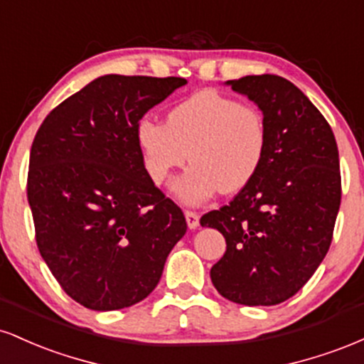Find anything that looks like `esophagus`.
<instances>
[{
  "label": "esophagus",
  "instance_id": "1",
  "mask_svg": "<svg viewBox=\"0 0 364 364\" xmlns=\"http://www.w3.org/2000/svg\"><path fill=\"white\" fill-rule=\"evenodd\" d=\"M185 217H186V223H188V228L190 229H196L200 224V215L196 214L193 210H186L185 212Z\"/></svg>",
  "mask_w": 364,
  "mask_h": 364
}]
</instances>
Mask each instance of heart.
Returning a JSON list of instances; mask_svg holds the SVG:
<instances>
[{"instance_id":"heart-1","label":"heart","mask_w":364,"mask_h":364,"mask_svg":"<svg viewBox=\"0 0 364 364\" xmlns=\"http://www.w3.org/2000/svg\"><path fill=\"white\" fill-rule=\"evenodd\" d=\"M136 144L156 185L191 162L173 191L188 205H198L217 191L236 193L252 183L267 154V124L262 111L212 90L176 104L166 123L144 118Z\"/></svg>"}]
</instances>
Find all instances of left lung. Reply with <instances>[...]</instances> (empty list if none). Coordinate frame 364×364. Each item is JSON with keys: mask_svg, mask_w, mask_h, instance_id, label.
Returning <instances> with one entry per match:
<instances>
[{"mask_svg": "<svg viewBox=\"0 0 364 364\" xmlns=\"http://www.w3.org/2000/svg\"><path fill=\"white\" fill-rule=\"evenodd\" d=\"M225 83L262 111L267 154L229 205L200 219L228 245L210 279L229 301L274 306L301 289L328 252L342 195L339 150L327 119L294 83L277 75Z\"/></svg>", "mask_w": 364, "mask_h": 364, "instance_id": "left-lung-1", "label": "left lung"}]
</instances>
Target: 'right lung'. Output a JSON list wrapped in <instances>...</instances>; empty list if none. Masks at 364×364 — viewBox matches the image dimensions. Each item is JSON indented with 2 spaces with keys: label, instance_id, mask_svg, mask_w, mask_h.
Returning <instances> with one entry per match:
<instances>
[{
  "label": "right lung",
  "instance_id": "add662e5",
  "mask_svg": "<svg viewBox=\"0 0 364 364\" xmlns=\"http://www.w3.org/2000/svg\"><path fill=\"white\" fill-rule=\"evenodd\" d=\"M185 83L104 75L37 129L27 178L37 248L63 291L89 310L147 298L185 236L183 210L154 185L136 144L145 112Z\"/></svg>",
  "mask_w": 364,
  "mask_h": 364
}]
</instances>
